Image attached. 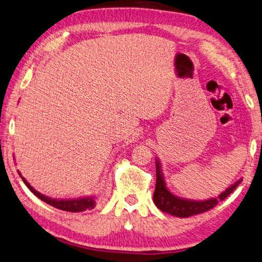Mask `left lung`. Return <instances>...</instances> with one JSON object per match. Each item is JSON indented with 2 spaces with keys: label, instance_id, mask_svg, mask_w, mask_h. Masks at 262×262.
Returning <instances> with one entry per match:
<instances>
[{
  "label": "left lung",
  "instance_id": "8db88e82",
  "mask_svg": "<svg viewBox=\"0 0 262 262\" xmlns=\"http://www.w3.org/2000/svg\"><path fill=\"white\" fill-rule=\"evenodd\" d=\"M155 167H156V185H155V192L153 195V201L155 206L158 207L162 212L168 213L173 216L178 217H188L192 215H196V214L204 213L213 208L214 206L219 204V201L225 200L226 198L231 194L237 186L240 185L243 179L235 181L226 188L219 196L210 198L207 200H192V199H185L180 198L178 195H174L168 189L166 185L165 175L162 171V166L160 160L155 159Z\"/></svg>",
  "mask_w": 262,
  "mask_h": 262
}]
</instances>
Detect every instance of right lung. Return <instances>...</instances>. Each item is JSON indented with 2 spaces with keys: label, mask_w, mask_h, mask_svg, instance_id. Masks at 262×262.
I'll return each instance as SVG.
<instances>
[{
  "label": "right lung",
  "mask_w": 262,
  "mask_h": 262,
  "mask_svg": "<svg viewBox=\"0 0 262 262\" xmlns=\"http://www.w3.org/2000/svg\"><path fill=\"white\" fill-rule=\"evenodd\" d=\"M18 175L21 177L22 181L26 183V186L28 187L30 192L33 193L35 196H37L40 200L45 201L46 204L55 207V208L66 210V212H73V213L84 212V210L87 209L95 208L96 200H97L95 195H89V196H81V198H74V199H53L50 196H47L45 194H41L40 192H37L36 189L33 188V186H30V183L22 177V174L19 173V171H18Z\"/></svg>",
  "instance_id": "right-lung-1"
}]
</instances>
